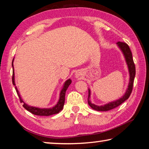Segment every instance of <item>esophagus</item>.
I'll use <instances>...</instances> for the list:
<instances>
[{
  "label": "esophagus",
  "instance_id": "1",
  "mask_svg": "<svg viewBox=\"0 0 149 149\" xmlns=\"http://www.w3.org/2000/svg\"><path fill=\"white\" fill-rule=\"evenodd\" d=\"M75 75H76V77H79V75H80V73H76V74H75Z\"/></svg>",
  "mask_w": 149,
  "mask_h": 149
}]
</instances>
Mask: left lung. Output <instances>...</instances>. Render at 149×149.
<instances>
[{
	"instance_id": "obj_1",
	"label": "left lung",
	"mask_w": 149,
	"mask_h": 149,
	"mask_svg": "<svg viewBox=\"0 0 149 149\" xmlns=\"http://www.w3.org/2000/svg\"><path fill=\"white\" fill-rule=\"evenodd\" d=\"M118 46L119 47L120 50H122L123 52V56L125 57L126 63H127L128 70H129L130 73V82L129 85H128L127 89L126 90V92L125 93L124 95H123L120 99H118L116 100H114L113 102H110L108 104H106L102 106H97L91 103L90 101V95H91V91L90 89H89V96H88V104L93 109L97 111H108L114 108H116L118 106H120L121 104L125 101L126 100L128 99V98L130 97L131 93L132 92L133 89V81H134V78L135 76V66L134 62L133 60L132 53L131 52V50L130 49L129 46L127 44H126L125 42H117Z\"/></svg>"
}]
</instances>
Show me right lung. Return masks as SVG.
Here are the masks:
<instances>
[{"label":"right lung","instance_id":"add662e5","mask_svg":"<svg viewBox=\"0 0 149 149\" xmlns=\"http://www.w3.org/2000/svg\"><path fill=\"white\" fill-rule=\"evenodd\" d=\"M13 61L14 59L12 60V65L13 67V74H12V84L13 85H15V81H14V65H13ZM72 83V80L69 79L67 81H65V82L64 83V86H63V88L61 90V92L60 93V99L58 100V102H57V104L54 106V107L50 108H37V107H30V106L27 105L26 104L23 100L22 99L21 97H20V95L17 91V89L16 87H15L16 90V92L17 93V95L19 96L20 102L23 103V107L26 108L27 110H28L29 112L32 113L33 114L37 115V116H50L52 114H58L60 111H61L63 109V107H64V102H65V91L68 88L69 85L71 84Z\"/></svg>","mask_w":149,"mask_h":149}]
</instances>
